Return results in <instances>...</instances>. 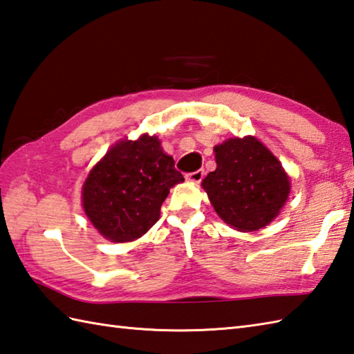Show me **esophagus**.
<instances>
[{
    "label": "esophagus",
    "mask_w": 354,
    "mask_h": 354,
    "mask_svg": "<svg viewBox=\"0 0 354 354\" xmlns=\"http://www.w3.org/2000/svg\"><path fill=\"white\" fill-rule=\"evenodd\" d=\"M204 176H205V170L204 169H199L196 171L189 173V175H187V179H189V181H192V183L199 184L202 179H204Z\"/></svg>",
    "instance_id": "obj_1"
}]
</instances>
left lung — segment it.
I'll return each instance as SVG.
<instances>
[{
    "label": "left lung",
    "instance_id": "left-lung-1",
    "mask_svg": "<svg viewBox=\"0 0 354 354\" xmlns=\"http://www.w3.org/2000/svg\"><path fill=\"white\" fill-rule=\"evenodd\" d=\"M214 171L202 189L221 219L239 231H257L280 213L290 192L289 176L255 137L230 138L214 147Z\"/></svg>",
    "mask_w": 354,
    "mask_h": 354
}]
</instances>
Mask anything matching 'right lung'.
<instances>
[{
  "label": "right lung",
  "mask_w": 354,
  "mask_h": 354,
  "mask_svg": "<svg viewBox=\"0 0 354 354\" xmlns=\"http://www.w3.org/2000/svg\"><path fill=\"white\" fill-rule=\"evenodd\" d=\"M184 176L158 137L122 140L89 171L82 204L94 228L111 242L141 237L160 219L164 199Z\"/></svg>",
  "instance_id": "obj_1"
}]
</instances>
